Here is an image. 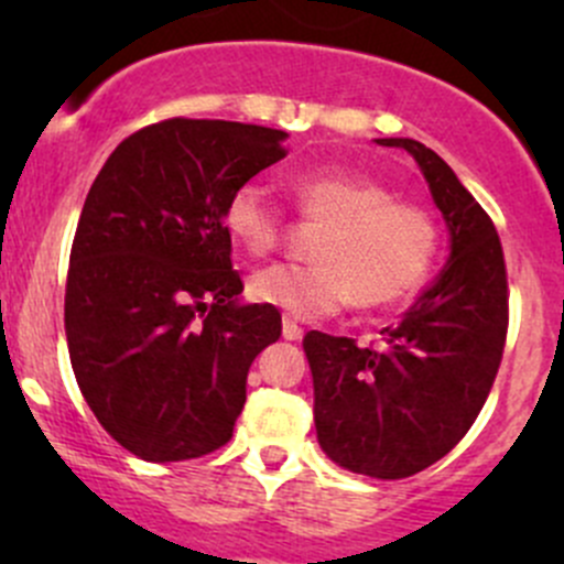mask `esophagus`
<instances>
[{
    "label": "esophagus",
    "instance_id": "esophagus-1",
    "mask_svg": "<svg viewBox=\"0 0 564 564\" xmlns=\"http://www.w3.org/2000/svg\"><path fill=\"white\" fill-rule=\"evenodd\" d=\"M303 333H305V329L303 327H300V324L297 322H294V318H283V338H286V340H300V338H303Z\"/></svg>",
    "mask_w": 564,
    "mask_h": 564
}]
</instances>
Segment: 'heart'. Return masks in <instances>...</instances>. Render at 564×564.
<instances>
[{
  "label": "heart",
  "mask_w": 564,
  "mask_h": 564,
  "mask_svg": "<svg viewBox=\"0 0 564 564\" xmlns=\"http://www.w3.org/2000/svg\"><path fill=\"white\" fill-rule=\"evenodd\" d=\"M303 218L322 224L311 264H270L248 281L250 297L294 318L384 308L423 283L440 246V229L425 207L392 198L382 182L338 166L305 169L289 180ZM231 240L250 256L281 246L283 213L259 182H242L224 207Z\"/></svg>",
  "instance_id": "obj_1"
}]
</instances>
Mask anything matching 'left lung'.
I'll list each match as a JSON object with an SVG mask.
<instances>
[{
  "label": "left lung",
  "instance_id": "1",
  "mask_svg": "<svg viewBox=\"0 0 564 564\" xmlns=\"http://www.w3.org/2000/svg\"><path fill=\"white\" fill-rule=\"evenodd\" d=\"M377 141L420 163L451 229V261L379 346L318 329L303 346L322 451L344 469L398 480L445 458L480 414L508 338V270L494 220L434 150Z\"/></svg>",
  "mask_w": 564,
  "mask_h": 564
}]
</instances>
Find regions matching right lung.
Wrapping results in <instances>:
<instances>
[{
	"mask_svg": "<svg viewBox=\"0 0 564 564\" xmlns=\"http://www.w3.org/2000/svg\"><path fill=\"white\" fill-rule=\"evenodd\" d=\"M283 130L172 117L130 133L95 176L65 283L84 401L144 460L231 440L250 362L281 338L272 305H237L226 198L286 158Z\"/></svg>",
	"mask_w": 564,
	"mask_h": 564,
	"instance_id": "obj_1",
	"label": "right lung"
}]
</instances>
